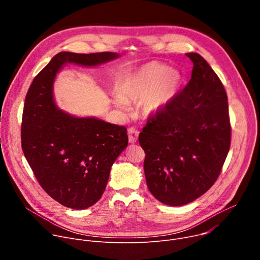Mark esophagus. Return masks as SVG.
Instances as JSON below:
<instances>
[{"instance_id": "1", "label": "esophagus", "mask_w": 260, "mask_h": 260, "mask_svg": "<svg viewBox=\"0 0 260 260\" xmlns=\"http://www.w3.org/2000/svg\"><path fill=\"white\" fill-rule=\"evenodd\" d=\"M127 135H128L129 143H136L138 141L139 131L136 127H129L127 131Z\"/></svg>"}]
</instances>
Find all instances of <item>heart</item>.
Returning a JSON list of instances; mask_svg holds the SVG:
<instances>
[{"instance_id": "1", "label": "heart", "mask_w": 260, "mask_h": 260, "mask_svg": "<svg viewBox=\"0 0 260 260\" xmlns=\"http://www.w3.org/2000/svg\"><path fill=\"white\" fill-rule=\"evenodd\" d=\"M182 84L179 72L167 64L150 62L142 67L120 87V96L114 102L117 106L125 101H141L144 113L152 114L167 107L175 98Z\"/></svg>"}]
</instances>
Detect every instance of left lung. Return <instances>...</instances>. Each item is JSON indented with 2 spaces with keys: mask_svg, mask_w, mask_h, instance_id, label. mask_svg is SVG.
I'll return each instance as SVG.
<instances>
[{
  "mask_svg": "<svg viewBox=\"0 0 260 260\" xmlns=\"http://www.w3.org/2000/svg\"><path fill=\"white\" fill-rule=\"evenodd\" d=\"M193 69L188 84L147 119L139 143L153 197L183 206L207 192L218 179L231 147L225 88L198 53H186Z\"/></svg>",
  "mask_w": 260,
  "mask_h": 260,
  "instance_id": "1",
  "label": "left lung"
}]
</instances>
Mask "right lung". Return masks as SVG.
I'll list each match as a JSON object with an SVG mask.
<instances>
[{"label":"right lung","instance_id":"right-lung-1","mask_svg":"<svg viewBox=\"0 0 260 260\" xmlns=\"http://www.w3.org/2000/svg\"><path fill=\"white\" fill-rule=\"evenodd\" d=\"M113 52H59L37 75L25 96L21 121L23 154L44 191L60 205L82 210L104 193L110 170L128 143L126 127L71 116L55 106L52 84L66 62L98 66Z\"/></svg>","mask_w":260,"mask_h":260}]
</instances>
